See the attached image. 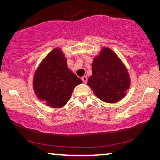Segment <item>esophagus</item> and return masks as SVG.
Masks as SVG:
<instances>
[{"mask_svg":"<svg viewBox=\"0 0 160 160\" xmlns=\"http://www.w3.org/2000/svg\"><path fill=\"white\" fill-rule=\"evenodd\" d=\"M82 82H84V83H86V82H87V81H88V78L86 76L82 77Z\"/></svg>","mask_w":160,"mask_h":160,"instance_id":"34e87169","label":"esophagus"}]
</instances>
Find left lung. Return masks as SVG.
Here are the masks:
<instances>
[{
    "instance_id": "obj_1",
    "label": "left lung",
    "mask_w": 160,
    "mask_h": 160,
    "mask_svg": "<svg viewBox=\"0 0 160 160\" xmlns=\"http://www.w3.org/2000/svg\"><path fill=\"white\" fill-rule=\"evenodd\" d=\"M92 74L88 80L99 99L108 103L119 102L126 95L130 79L119 57L109 48H103L92 64Z\"/></svg>"
}]
</instances>
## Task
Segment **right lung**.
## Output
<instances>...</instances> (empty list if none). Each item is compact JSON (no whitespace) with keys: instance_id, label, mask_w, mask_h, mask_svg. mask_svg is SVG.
Segmentation results:
<instances>
[{"instance_id":"obj_1","label":"right lung","mask_w":160,"mask_h":160,"mask_svg":"<svg viewBox=\"0 0 160 160\" xmlns=\"http://www.w3.org/2000/svg\"><path fill=\"white\" fill-rule=\"evenodd\" d=\"M82 80L68 68L60 49L51 51L40 63L34 77V89L40 100L52 108H61L68 102L72 92Z\"/></svg>"}]
</instances>
